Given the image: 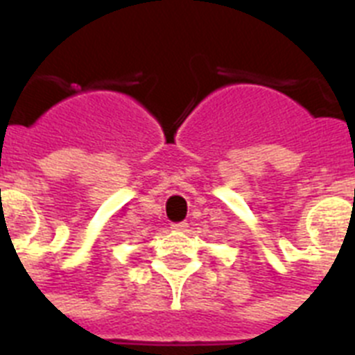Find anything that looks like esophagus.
I'll return each instance as SVG.
<instances>
[{
    "instance_id": "1",
    "label": "esophagus",
    "mask_w": 355,
    "mask_h": 355,
    "mask_svg": "<svg viewBox=\"0 0 355 355\" xmlns=\"http://www.w3.org/2000/svg\"><path fill=\"white\" fill-rule=\"evenodd\" d=\"M188 224L187 222H178V224H172V231H178V233H183V231H187Z\"/></svg>"
}]
</instances>
